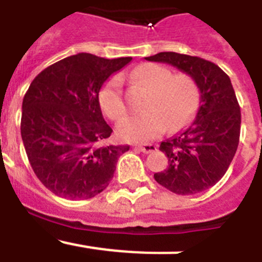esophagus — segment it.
Here are the masks:
<instances>
[{
	"label": "esophagus",
	"instance_id": "esophagus-1",
	"mask_svg": "<svg viewBox=\"0 0 262 262\" xmlns=\"http://www.w3.org/2000/svg\"><path fill=\"white\" fill-rule=\"evenodd\" d=\"M138 148L143 152V154H151V152H155L157 149V147L155 144H143L139 145Z\"/></svg>",
	"mask_w": 262,
	"mask_h": 262
}]
</instances>
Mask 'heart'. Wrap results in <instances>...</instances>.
I'll return each instance as SVG.
<instances>
[{
    "label": "heart",
    "instance_id": "heart-1",
    "mask_svg": "<svg viewBox=\"0 0 262 262\" xmlns=\"http://www.w3.org/2000/svg\"><path fill=\"white\" fill-rule=\"evenodd\" d=\"M138 84L149 89L144 108L139 115L120 120L118 135L128 142H147L169 128H181L194 114L200 92L195 81L186 73H176L160 64H144L133 72ZM99 105L110 119H119L126 114L122 80L113 76L99 92Z\"/></svg>",
    "mask_w": 262,
    "mask_h": 262
}]
</instances>
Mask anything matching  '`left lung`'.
I'll return each instance as SVG.
<instances>
[{
	"label": "left lung",
	"mask_w": 262,
	"mask_h": 262,
	"mask_svg": "<svg viewBox=\"0 0 262 262\" xmlns=\"http://www.w3.org/2000/svg\"><path fill=\"white\" fill-rule=\"evenodd\" d=\"M145 60L176 67L201 93L195 119L160 144L169 165L155 180L181 195L207 190L223 177L239 145L242 113L230 77L214 62L182 53L160 52Z\"/></svg>",
	"instance_id": "obj_1"
}]
</instances>
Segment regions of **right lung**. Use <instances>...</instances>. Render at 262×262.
<instances>
[{"label": "right lung", "instance_id": "obj_1", "mask_svg": "<svg viewBox=\"0 0 262 262\" xmlns=\"http://www.w3.org/2000/svg\"><path fill=\"white\" fill-rule=\"evenodd\" d=\"M133 57L103 59L77 53L41 71L22 102L20 135L39 181L67 200H89L103 191L128 145H106L113 129L98 94L113 73Z\"/></svg>", "mask_w": 262, "mask_h": 262}]
</instances>
